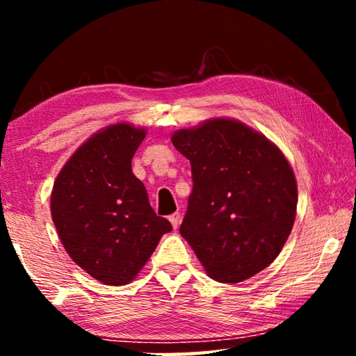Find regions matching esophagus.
I'll use <instances>...</instances> for the list:
<instances>
[{
	"label": "esophagus",
	"instance_id": "1",
	"mask_svg": "<svg viewBox=\"0 0 356 356\" xmlns=\"http://www.w3.org/2000/svg\"><path fill=\"white\" fill-rule=\"evenodd\" d=\"M170 221H171L172 227L177 229L179 225H180V213H172V215L170 216Z\"/></svg>",
	"mask_w": 356,
	"mask_h": 356
}]
</instances>
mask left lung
Wrapping results in <instances>:
<instances>
[{
    "instance_id": "1",
    "label": "left lung",
    "mask_w": 356,
    "mask_h": 356,
    "mask_svg": "<svg viewBox=\"0 0 356 356\" xmlns=\"http://www.w3.org/2000/svg\"><path fill=\"white\" fill-rule=\"evenodd\" d=\"M171 141L190 160L193 191L180 225L210 278L242 282L272 264L292 231L297 182L281 150L248 125L210 119Z\"/></svg>"
}]
</instances>
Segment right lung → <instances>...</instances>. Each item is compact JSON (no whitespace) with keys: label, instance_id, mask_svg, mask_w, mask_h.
Listing matches in <instances>:
<instances>
[{"label":"right lung","instance_id":"obj_1","mask_svg":"<svg viewBox=\"0 0 356 356\" xmlns=\"http://www.w3.org/2000/svg\"><path fill=\"white\" fill-rule=\"evenodd\" d=\"M146 130L110 125L76 149L51 191V218L67 254L108 286L136 278L171 222L156 216L131 159Z\"/></svg>","mask_w":356,"mask_h":356}]
</instances>
